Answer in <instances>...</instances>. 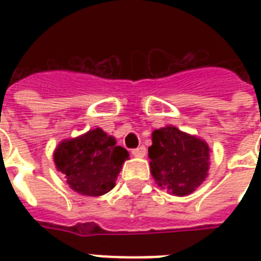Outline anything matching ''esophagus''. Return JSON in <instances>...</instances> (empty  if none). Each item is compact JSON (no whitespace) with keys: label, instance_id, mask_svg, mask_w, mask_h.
Segmentation results:
<instances>
[{"label":"esophagus","instance_id":"obj_1","mask_svg":"<svg viewBox=\"0 0 261 261\" xmlns=\"http://www.w3.org/2000/svg\"><path fill=\"white\" fill-rule=\"evenodd\" d=\"M131 153H133V155H135V157H143V155L146 154V147L139 146L137 147V149H133Z\"/></svg>","mask_w":261,"mask_h":261}]
</instances>
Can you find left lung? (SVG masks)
<instances>
[{"mask_svg":"<svg viewBox=\"0 0 261 261\" xmlns=\"http://www.w3.org/2000/svg\"><path fill=\"white\" fill-rule=\"evenodd\" d=\"M149 159L153 177L160 187L177 196L194 192L208 171L210 149L204 141L168 126L154 130Z\"/></svg>","mask_w":261,"mask_h":261,"instance_id":"8db88e82","label":"left lung"}]
</instances>
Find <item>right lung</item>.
<instances>
[{
    "mask_svg": "<svg viewBox=\"0 0 261 261\" xmlns=\"http://www.w3.org/2000/svg\"><path fill=\"white\" fill-rule=\"evenodd\" d=\"M127 159L128 151L116 146L115 138L101 128L63 141L54 153L55 165L66 174L71 190L87 196H100L112 190Z\"/></svg>",
    "mask_w": 261,
    "mask_h": 261,
    "instance_id": "add662e5",
    "label": "right lung"
}]
</instances>
